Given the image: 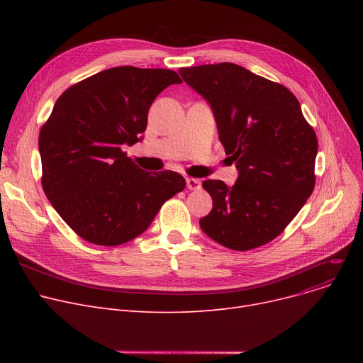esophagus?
<instances>
[{
  "label": "esophagus",
  "mask_w": 363,
  "mask_h": 363,
  "mask_svg": "<svg viewBox=\"0 0 363 363\" xmlns=\"http://www.w3.org/2000/svg\"><path fill=\"white\" fill-rule=\"evenodd\" d=\"M201 186V181L197 179V178H186V188L188 189H193V191H196V189H200Z\"/></svg>",
  "instance_id": "1"
}]
</instances>
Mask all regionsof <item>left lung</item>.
Wrapping results in <instances>:
<instances>
[{"label": "left lung", "mask_w": 363, "mask_h": 363, "mask_svg": "<svg viewBox=\"0 0 363 363\" xmlns=\"http://www.w3.org/2000/svg\"><path fill=\"white\" fill-rule=\"evenodd\" d=\"M184 81L211 103L225 152L238 179H207L213 208L206 235L245 252L277 238L315 188L318 138L294 94L234 63L182 67Z\"/></svg>", "instance_id": "obj_1"}]
</instances>
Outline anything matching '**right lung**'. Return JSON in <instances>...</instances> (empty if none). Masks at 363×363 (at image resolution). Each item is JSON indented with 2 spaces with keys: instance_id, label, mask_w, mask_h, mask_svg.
<instances>
[{
  "instance_id": "1",
  "label": "right lung",
  "mask_w": 363,
  "mask_h": 363,
  "mask_svg": "<svg viewBox=\"0 0 363 363\" xmlns=\"http://www.w3.org/2000/svg\"><path fill=\"white\" fill-rule=\"evenodd\" d=\"M181 82L169 69L119 66L69 86L55 101L38 141L41 184L82 240L106 247L133 240L185 188L177 172L150 174L123 151L140 141L157 95Z\"/></svg>"
}]
</instances>
